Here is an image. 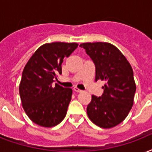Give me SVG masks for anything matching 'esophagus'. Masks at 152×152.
I'll list each match as a JSON object with an SVG mask.
<instances>
[{
	"instance_id": "34e87169",
	"label": "esophagus",
	"mask_w": 152,
	"mask_h": 152,
	"mask_svg": "<svg viewBox=\"0 0 152 152\" xmlns=\"http://www.w3.org/2000/svg\"><path fill=\"white\" fill-rule=\"evenodd\" d=\"M73 90L75 91H76V92H81V91H82V90H80V89H79L78 88H76V87H75V88H74Z\"/></svg>"
}]
</instances>
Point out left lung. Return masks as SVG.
Listing matches in <instances>:
<instances>
[{
	"mask_svg": "<svg viewBox=\"0 0 152 152\" xmlns=\"http://www.w3.org/2000/svg\"><path fill=\"white\" fill-rule=\"evenodd\" d=\"M84 48L95 64L96 81L106 82L101 96L94 95L87 107L92 123L103 128L120 124L132 109L135 86L133 70L123 53L110 43H83Z\"/></svg>",
	"mask_w": 152,
	"mask_h": 152,
	"instance_id": "left-lung-1",
	"label": "left lung"
}]
</instances>
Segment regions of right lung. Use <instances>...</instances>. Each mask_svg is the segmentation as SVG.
<instances>
[{"mask_svg":"<svg viewBox=\"0 0 152 152\" xmlns=\"http://www.w3.org/2000/svg\"><path fill=\"white\" fill-rule=\"evenodd\" d=\"M77 47L76 43L45 44L26 64L20 83V96L25 113L37 125L54 127L65 117L72 90L53 83L56 74L62 73L64 58Z\"/></svg>","mask_w":152,"mask_h":152,"instance_id":"right-lung-1","label":"right lung"}]
</instances>
